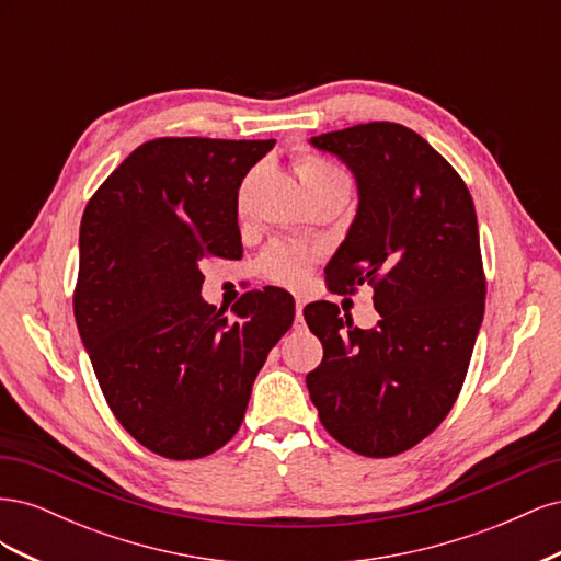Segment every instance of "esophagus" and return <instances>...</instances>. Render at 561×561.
I'll return each instance as SVG.
<instances>
[{"label":"esophagus","instance_id":"1","mask_svg":"<svg viewBox=\"0 0 561 561\" xmlns=\"http://www.w3.org/2000/svg\"><path fill=\"white\" fill-rule=\"evenodd\" d=\"M295 309H297V318H295V328H301V322H304V316H301V311H304V301L297 297V301H295Z\"/></svg>","mask_w":561,"mask_h":561}]
</instances>
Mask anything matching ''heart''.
<instances>
[{
	"label": "heart",
	"instance_id": "obj_1",
	"mask_svg": "<svg viewBox=\"0 0 561 561\" xmlns=\"http://www.w3.org/2000/svg\"><path fill=\"white\" fill-rule=\"evenodd\" d=\"M295 171L307 194L325 190V186H346L348 190V178L328 159L313 154V151H307V149L297 151ZM316 260H318L316 250L290 245V243H276L262 254L260 268L268 280L287 285V287H299L307 283L309 271L316 264Z\"/></svg>",
	"mask_w": 561,
	"mask_h": 561
}]
</instances>
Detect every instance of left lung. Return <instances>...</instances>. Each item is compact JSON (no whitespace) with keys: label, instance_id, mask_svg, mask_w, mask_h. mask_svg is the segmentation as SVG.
Listing matches in <instances>:
<instances>
[{"label":"left lung","instance_id":"8db88e82","mask_svg":"<svg viewBox=\"0 0 561 561\" xmlns=\"http://www.w3.org/2000/svg\"><path fill=\"white\" fill-rule=\"evenodd\" d=\"M311 145L342 159L360 194L330 290L369 285L381 318L360 330L336 304H309L322 363L307 386L339 445L398 456L445 421L468 375L486 297L478 215L463 178L412 128L371 122Z\"/></svg>","mask_w":561,"mask_h":561}]
</instances>
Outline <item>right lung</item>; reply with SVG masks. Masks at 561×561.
I'll return each mask as SVG.
<instances>
[{
    "label": "right lung",
    "instance_id": "1",
    "mask_svg": "<svg viewBox=\"0 0 561 561\" xmlns=\"http://www.w3.org/2000/svg\"><path fill=\"white\" fill-rule=\"evenodd\" d=\"M276 140H147L89 198L75 318L100 390L142 447L194 461L241 428L254 377L293 328L280 287L222 309L203 260H241L239 186Z\"/></svg>",
    "mask_w": 561,
    "mask_h": 561
}]
</instances>
